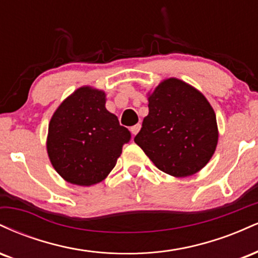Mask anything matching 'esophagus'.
<instances>
[{
  "mask_svg": "<svg viewBox=\"0 0 258 258\" xmlns=\"http://www.w3.org/2000/svg\"><path fill=\"white\" fill-rule=\"evenodd\" d=\"M139 130H141V125H139V123H137V125H135V126H132V127H131L132 135H133V136L137 135V133L139 132Z\"/></svg>",
  "mask_w": 258,
  "mask_h": 258,
  "instance_id": "obj_1",
  "label": "esophagus"
}]
</instances>
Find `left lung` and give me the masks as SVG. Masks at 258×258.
I'll return each mask as SVG.
<instances>
[{
	"mask_svg": "<svg viewBox=\"0 0 258 258\" xmlns=\"http://www.w3.org/2000/svg\"><path fill=\"white\" fill-rule=\"evenodd\" d=\"M148 100L149 114L136 143L162 172L174 177L197 173L217 146L212 106L199 91L177 79L161 82Z\"/></svg>",
	"mask_w": 258,
	"mask_h": 258,
	"instance_id": "8db88e82",
	"label": "left lung"
}]
</instances>
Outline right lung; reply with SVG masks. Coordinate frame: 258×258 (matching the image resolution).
<instances>
[{
	"label": "right lung",
	"instance_id": "obj_1",
	"mask_svg": "<svg viewBox=\"0 0 258 258\" xmlns=\"http://www.w3.org/2000/svg\"><path fill=\"white\" fill-rule=\"evenodd\" d=\"M130 141L131 132L105 109L104 92L81 87L53 114L47 152L67 182L88 186L108 176Z\"/></svg>",
	"mask_w": 258,
	"mask_h": 258
}]
</instances>
